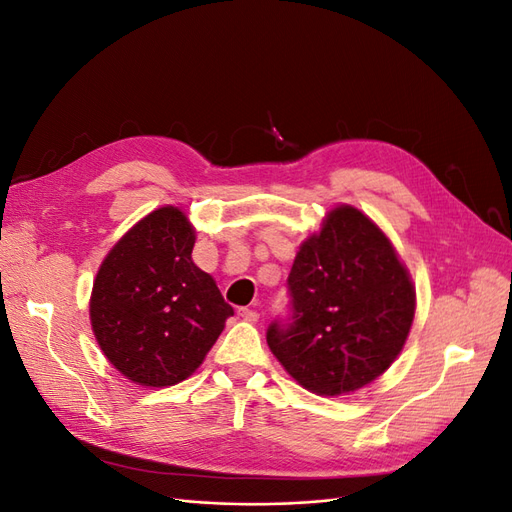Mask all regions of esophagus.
I'll return each mask as SVG.
<instances>
[{
  "instance_id": "esophagus-1",
  "label": "esophagus",
  "mask_w": 512,
  "mask_h": 512,
  "mask_svg": "<svg viewBox=\"0 0 512 512\" xmlns=\"http://www.w3.org/2000/svg\"><path fill=\"white\" fill-rule=\"evenodd\" d=\"M239 316L243 320H247V322H256L258 320V312H256V309H250V307H241L239 309Z\"/></svg>"
}]
</instances>
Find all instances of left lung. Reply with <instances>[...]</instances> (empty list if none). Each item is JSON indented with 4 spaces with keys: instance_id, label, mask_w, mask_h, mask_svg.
<instances>
[{
    "instance_id": "1",
    "label": "left lung",
    "mask_w": 512,
    "mask_h": 512,
    "mask_svg": "<svg viewBox=\"0 0 512 512\" xmlns=\"http://www.w3.org/2000/svg\"><path fill=\"white\" fill-rule=\"evenodd\" d=\"M290 318L267 344L303 389L337 397L382 376L404 348L416 309L410 273L389 237L350 205L329 211L288 275Z\"/></svg>"
}]
</instances>
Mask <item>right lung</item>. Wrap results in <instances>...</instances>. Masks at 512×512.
I'll list each match as a JSON object with an SVG mask.
<instances>
[{
  "mask_svg": "<svg viewBox=\"0 0 512 512\" xmlns=\"http://www.w3.org/2000/svg\"><path fill=\"white\" fill-rule=\"evenodd\" d=\"M196 230L179 207L134 224L98 269L91 329L117 371L141 386H173L205 361L235 314L192 250Z\"/></svg>",
  "mask_w": 512,
  "mask_h": 512,
  "instance_id": "obj_1",
  "label": "right lung"
}]
</instances>
